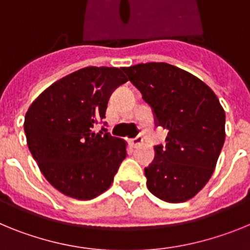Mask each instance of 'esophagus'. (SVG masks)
<instances>
[{
    "instance_id": "obj_1",
    "label": "esophagus",
    "mask_w": 250,
    "mask_h": 250,
    "mask_svg": "<svg viewBox=\"0 0 250 250\" xmlns=\"http://www.w3.org/2000/svg\"><path fill=\"white\" fill-rule=\"evenodd\" d=\"M140 144H143V136H141V135H138L136 138H134V139H131V140H130V145H131V146H134V147L139 146Z\"/></svg>"
}]
</instances>
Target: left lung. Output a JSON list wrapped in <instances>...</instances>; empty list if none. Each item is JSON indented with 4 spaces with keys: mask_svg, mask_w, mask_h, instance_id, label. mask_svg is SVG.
<instances>
[{
    "mask_svg": "<svg viewBox=\"0 0 250 250\" xmlns=\"http://www.w3.org/2000/svg\"><path fill=\"white\" fill-rule=\"evenodd\" d=\"M130 83L151 107L156 126L167 130V145H155L145 167L150 193L167 203H183L205 187L225 139V112L202 80L165 62L124 67Z\"/></svg>",
    "mask_w": 250,
    "mask_h": 250,
    "instance_id": "1",
    "label": "left lung"
}]
</instances>
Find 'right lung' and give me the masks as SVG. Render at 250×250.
Wrapping results in <instances>:
<instances>
[{"label": "right lung", "instance_id": "1", "mask_svg": "<svg viewBox=\"0 0 250 250\" xmlns=\"http://www.w3.org/2000/svg\"><path fill=\"white\" fill-rule=\"evenodd\" d=\"M126 81L120 68L90 66L52 83L28 107V149L47 182L65 195L89 200L114 182L126 143L105 127L96 134L94 126L105 118L112 91Z\"/></svg>", "mask_w": 250, "mask_h": 250}]
</instances>
